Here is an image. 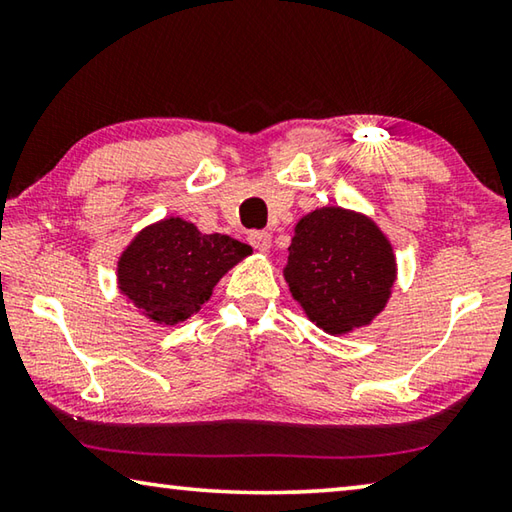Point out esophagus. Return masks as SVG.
Returning a JSON list of instances; mask_svg holds the SVG:
<instances>
[{
	"label": "esophagus",
	"mask_w": 512,
	"mask_h": 512,
	"mask_svg": "<svg viewBox=\"0 0 512 512\" xmlns=\"http://www.w3.org/2000/svg\"><path fill=\"white\" fill-rule=\"evenodd\" d=\"M248 241H250V246H253L255 250H262V253H266V250L271 248V235H268L266 230H255V232H250V235H248Z\"/></svg>",
	"instance_id": "esophagus-1"
}]
</instances>
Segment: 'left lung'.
<instances>
[{
    "mask_svg": "<svg viewBox=\"0 0 512 512\" xmlns=\"http://www.w3.org/2000/svg\"><path fill=\"white\" fill-rule=\"evenodd\" d=\"M284 277L309 320L329 334H348L384 309L395 255L366 216L323 207L298 221Z\"/></svg>",
    "mask_w": 512,
    "mask_h": 512,
    "instance_id": "left-lung-1",
    "label": "left lung"
}]
</instances>
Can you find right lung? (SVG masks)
<instances>
[{
	"mask_svg": "<svg viewBox=\"0 0 512 512\" xmlns=\"http://www.w3.org/2000/svg\"><path fill=\"white\" fill-rule=\"evenodd\" d=\"M250 253L237 239L203 235L171 216L142 230L119 257V289L155 323L176 325L201 309L214 284Z\"/></svg>",
	"mask_w": 512,
	"mask_h": 512,
	"instance_id": "add662e5",
	"label": "right lung"
}]
</instances>
